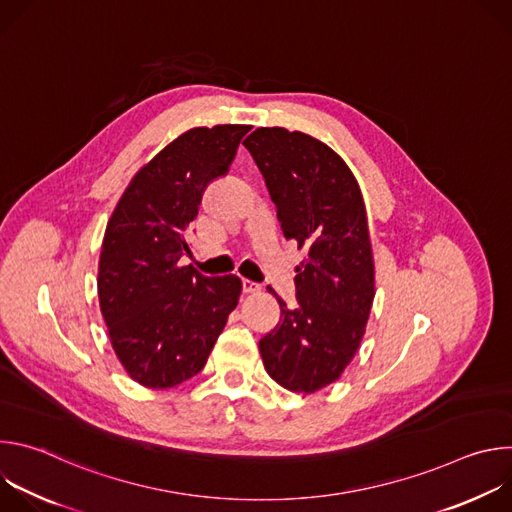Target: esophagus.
Instances as JSON below:
<instances>
[{
  "mask_svg": "<svg viewBox=\"0 0 512 512\" xmlns=\"http://www.w3.org/2000/svg\"><path fill=\"white\" fill-rule=\"evenodd\" d=\"M241 283H243V294H255V291L261 289V285L255 283V281H251V279H243Z\"/></svg>",
  "mask_w": 512,
  "mask_h": 512,
  "instance_id": "esophagus-1",
  "label": "esophagus"
}]
</instances>
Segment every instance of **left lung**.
<instances>
[{
	"label": "left lung",
	"mask_w": 512,
	"mask_h": 512,
	"mask_svg": "<svg viewBox=\"0 0 512 512\" xmlns=\"http://www.w3.org/2000/svg\"><path fill=\"white\" fill-rule=\"evenodd\" d=\"M277 208L283 237L308 249L296 269V306L259 340L265 371L289 391L334 383L356 354L375 298L367 210L356 178L326 143L259 127L245 141ZM271 291V289H269Z\"/></svg>",
	"instance_id": "obj_1"
}]
</instances>
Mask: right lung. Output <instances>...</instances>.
Segmentation results:
<instances>
[{"label":"right lung","instance_id":"right-lung-1","mask_svg":"<svg viewBox=\"0 0 512 512\" xmlns=\"http://www.w3.org/2000/svg\"><path fill=\"white\" fill-rule=\"evenodd\" d=\"M251 125L194 127L145 164L107 223L99 304L113 350L133 381L170 389L198 375L237 308V275L206 277L190 255L188 227L210 182L227 176Z\"/></svg>","mask_w":512,"mask_h":512}]
</instances>
